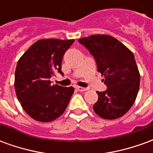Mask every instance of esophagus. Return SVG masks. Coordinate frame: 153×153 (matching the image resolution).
<instances>
[{
    "instance_id": "esophagus-1",
    "label": "esophagus",
    "mask_w": 153,
    "mask_h": 153,
    "mask_svg": "<svg viewBox=\"0 0 153 153\" xmlns=\"http://www.w3.org/2000/svg\"><path fill=\"white\" fill-rule=\"evenodd\" d=\"M76 89L78 90V91H79V92H84V91H87V90H88V88H83V87L77 86Z\"/></svg>"
}]
</instances>
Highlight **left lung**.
<instances>
[{"mask_svg":"<svg viewBox=\"0 0 153 153\" xmlns=\"http://www.w3.org/2000/svg\"><path fill=\"white\" fill-rule=\"evenodd\" d=\"M78 41L94 57L97 71L105 76L102 81L107 88L97 92L94 111L106 120L121 117L131 108L139 89L140 74L134 54L109 35H92Z\"/></svg>","mask_w":153,"mask_h":153,"instance_id":"obj_1","label":"left lung"}]
</instances>
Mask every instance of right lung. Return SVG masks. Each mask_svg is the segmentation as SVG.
Instances as JSON below:
<instances>
[{
	"label": "right lung",
	"mask_w": 153,
	"mask_h": 153,
	"mask_svg": "<svg viewBox=\"0 0 153 153\" xmlns=\"http://www.w3.org/2000/svg\"><path fill=\"white\" fill-rule=\"evenodd\" d=\"M74 40L42 39L19 60L15 88L23 109L38 121L49 122L62 115L74 93L73 87L51 85L50 79L61 71L63 56Z\"/></svg>",
	"instance_id": "obj_1"
}]
</instances>
